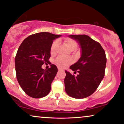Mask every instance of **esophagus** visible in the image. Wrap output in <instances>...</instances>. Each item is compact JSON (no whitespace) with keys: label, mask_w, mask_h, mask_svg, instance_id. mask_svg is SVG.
<instances>
[{"label":"esophagus","mask_w":124,"mask_h":124,"mask_svg":"<svg viewBox=\"0 0 124 124\" xmlns=\"http://www.w3.org/2000/svg\"><path fill=\"white\" fill-rule=\"evenodd\" d=\"M58 70H63V69H62V68H59V67H58Z\"/></svg>","instance_id":"34e87169"}]
</instances>
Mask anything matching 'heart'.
Masks as SVG:
<instances>
[{
  "mask_svg": "<svg viewBox=\"0 0 124 124\" xmlns=\"http://www.w3.org/2000/svg\"><path fill=\"white\" fill-rule=\"evenodd\" d=\"M65 42L67 47L70 51L75 50L78 47V44H77L76 41L73 39H67L65 40ZM58 44H59V42L58 40L54 41L52 42L51 47V51L52 53H54L55 52L56 48H57ZM55 62L58 66L61 67V68H65L72 63V60L70 58H64L59 56L55 59Z\"/></svg>",
  "mask_w": 124,
  "mask_h": 124,
  "instance_id": "1",
  "label": "heart"
}]
</instances>
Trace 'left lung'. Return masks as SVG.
<instances>
[{
    "instance_id": "1",
    "label": "left lung",
    "mask_w": 124,
    "mask_h": 124,
    "mask_svg": "<svg viewBox=\"0 0 124 124\" xmlns=\"http://www.w3.org/2000/svg\"><path fill=\"white\" fill-rule=\"evenodd\" d=\"M81 49L80 58L70 69L79 73L77 76L65 70V89L69 96L83 99L92 95L104 76L106 56L101 45L87 35H69Z\"/></svg>"
}]
</instances>
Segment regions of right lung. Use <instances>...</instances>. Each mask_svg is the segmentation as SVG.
Masks as SVG:
<instances>
[{
	"label": "right lung",
	"instance_id": "obj_1",
	"mask_svg": "<svg viewBox=\"0 0 124 124\" xmlns=\"http://www.w3.org/2000/svg\"><path fill=\"white\" fill-rule=\"evenodd\" d=\"M61 36L39 32L28 36L20 45L15 58L16 72L20 86L28 96L39 99L50 92L58 68L51 65L50 68L44 70L41 66L49 62L51 45Z\"/></svg>",
	"mask_w": 124,
	"mask_h": 124
}]
</instances>
